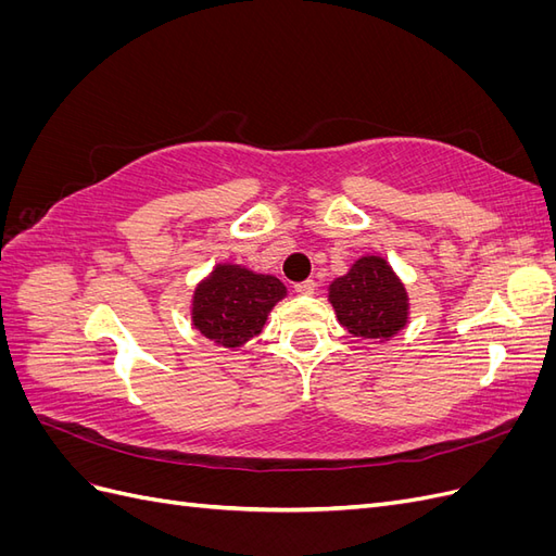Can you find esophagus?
Returning a JSON list of instances; mask_svg holds the SVG:
<instances>
[{
	"instance_id": "1",
	"label": "esophagus",
	"mask_w": 556,
	"mask_h": 556,
	"mask_svg": "<svg viewBox=\"0 0 556 556\" xmlns=\"http://www.w3.org/2000/svg\"><path fill=\"white\" fill-rule=\"evenodd\" d=\"M315 288H317V285H315L313 280H304V282H296V285H294V290H296L301 296L315 294Z\"/></svg>"
}]
</instances>
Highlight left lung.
Here are the masks:
<instances>
[{"label": "left lung", "mask_w": 556, "mask_h": 556, "mask_svg": "<svg viewBox=\"0 0 556 556\" xmlns=\"http://www.w3.org/2000/svg\"><path fill=\"white\" fill-rule=\"evenodd\" d=\"M329 304L348 333L374 343L392 341L410 319L406 285L380 255H364L329 285Z\"/></svg>", "instance_id": "obj_1"}]
</instances>
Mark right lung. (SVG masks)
Instances as JSON below:
<instances>
[{"label": "right lung", "instance_id": "add662e5", "mask_svg": "<svg viewBox=\"0 0 556 556\" xmlns=\"http://www.w3.org/2000/svg\"><path fill=\"white\" fill-rule=\"evenodd\" d=\"M285 296L288 288L276 276L220 262L197 282L190 304L192 327L215 345L239 350L262 333L268 313Z\"/></svg>", "mask_w": 556, "mask_h": 556}]
</instances>
